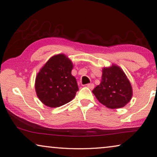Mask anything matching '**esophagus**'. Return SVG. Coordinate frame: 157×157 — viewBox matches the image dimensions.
Here are the masks:
<instances>
[{
    "mask_svg": "<svg viewBox=\"0 0 157 157\" xmlns=\"http://www.w3.org/2000/svg\"><path fill=\"white\" fill-rule=\"evenodd\" d=\"M86 86L88 87V88H90V90H93V89L94 88V87H95V85H94L93 83H88V84H87Z\"/></svg>",
    "mask_w": 157,
    "mask_h": 157,
    "instance_id": "obj_1",
    "label": "esophagus"
}]
</instances>
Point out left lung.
Segmentation results:
<instances>
[{
  "instance_id": "8db88e82",
  "label": "left lung",
  "mask_w": 157,
  "mask_h": 157,
  "mask_svg": "<svg viewBox=\"0 0 157 157\" xmlns=\"http://www.w3.org/2000/svg\"><path fill=\"white\" fill-rule=\"evenodd\" d=\"M93 93L101 104L109 109H118L131 100L132 88L124 71L116 64L102 69V80Z\"/></svg>"
}]
</instances>
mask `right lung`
<instances>
[{"mask_svg":"<svg viewBox=\"0 0 157 157\" xmlns=\"http://www.w3.org/2000/svg\"><path fill=\"white\" fill-rule=\"evenodd\" d=\"M73 63L64 54L50 57L37 74L36 95L49 107H58L73 100L78 90L76 78L71 75Z\"/></svg>","mask_w":157,"mask_h":157,"instance_id":"obj_1","label":"right lung"}]
</instances>
